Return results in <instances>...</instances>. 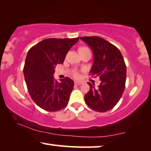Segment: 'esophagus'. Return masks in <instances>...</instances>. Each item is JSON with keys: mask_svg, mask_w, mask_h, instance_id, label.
<instances>
[{"mask_svg": "<svg viewBox=\"0 0 151 151\" xmlns=\"http://www.w3.org/2000/svg\"><path fill=\"white\" fill-rule=\"evenodd\" d=\"M82 83H83V82H82V81H74V84H75V85H77V86H80V85H81Z\"/></svg>", "mask_w": 151, "mask_h": 151, "instance_id": "34e87169", "label": "esophagus"}]
</instances>
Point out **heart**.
Masks as SVG:
<instances>
[{
	"instance_id": "b5f03b06",
	"label": "heart",
	"mask_w": 151,
	"mask_h": 151,
	"mask_svg": "<svg viewBox=\"0 0 151 151\" xmlns=\"http://www.w3.org/2000/svg\"><path fill=\"white\" fill-rule=\"evenodd\" d=\"M72 75H73V77L75 78H77L79 77V72H78L77 70H73V71L72 72Z\"/></svg>"
}]
</instances>
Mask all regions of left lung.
Returning <instances> with one entry per match:
<instances>
[{
  "label": "left lung",
  "instance_id": "1",
  "mask_svg": "<svg viewBox=\"0 0 151 151\" xmlns=\"http://www.w3.org/2000/svg\"><path fill=\"white\" fill-rule=\"evenodd\" d=\"M80 39L91 48L94 63L90 72L100 78L98 88L88 82L90 90L85 94L87 105L95 111L110 110L118 103L125 89L126 66L117 47L99 37H84Z\"/></svg>",
  "mask_w": 151,
  "mask_h": 151
}]
</instances>
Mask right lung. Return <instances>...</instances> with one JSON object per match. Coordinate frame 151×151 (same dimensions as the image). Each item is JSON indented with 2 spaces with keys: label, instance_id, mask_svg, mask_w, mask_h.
I'll return each instance as SVG.
<instances>
[{
  "label": "right lung",
  "instance_id": "right-lung-1",
  "mask_svg": "<svg viewBox=\"0 0 151 151\" xmlns=\"http://www.w3.org/2000/svg\"><path fill=\"white\" fill-rule=\"evenodd\" d=\"M79 38L47 39L27 52L23 74L32 100L42 109L55 112L68 105L74 81L68 77L58 82L53 77L55 65L63 63L65 56Z\"/></svg>",
  "mask_w": 151,
  "mask_h": 151
}]
</instances>
